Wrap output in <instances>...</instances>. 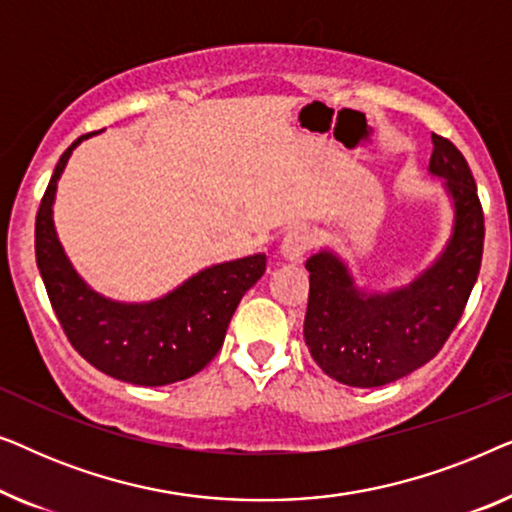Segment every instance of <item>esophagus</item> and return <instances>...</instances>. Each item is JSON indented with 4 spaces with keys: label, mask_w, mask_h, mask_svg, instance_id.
Returning <instances> with one entry per match:
<instances>
[{
    "label": "esophagus",
    "mask_w": 512,
    "mask_h": 512,
    "mask_svg": "<svg viewBox=\"0 0 512 512\" xmlns=\"http://www.w3.org/2000/svg\"><path fill=\"white\" fill-rule=\"evenodd\" d=\"M314 244V235L310 228H291L289 233L282 237V244H279V249H282V256L289 258V261H300L307 251L312 249Z\"/></svg>",
    "instance_id": "1"
}]
</instances>
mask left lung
<instances>
[{
  "instance_id": "left-lung-1",
  "label": "left lung",
  "mask_w": 512,
  "mask_h": 512,
  "mask_svg": "<svg viewBox=\"0 0 512 512\" xmlns=\"http://www.w3.org/2000/svg\"><path fill=\"white\" fill-rule=\"evenodd\" d=\"M429 172L445 179L454 207L440 256L408 286L387 293L356 286L331 249L307 258L310 298L305 345L328 377L347 387H382L422 368L440 352L464 314L482 263L485 216L466 158L450 139L431 135Z\"/></svg>"
}]
</instances>
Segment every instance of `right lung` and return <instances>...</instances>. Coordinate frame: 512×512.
Masks as SVG:
<instances>
[{
    "label": "right lung",
    "mask_w": 512,
    "mask_h": 512,
    "mask_svg": "<svg viewBox=\"0 0 512 512\" xmlns=\"http://www.w3.org/2000/svg\"><path fill=\"white\" fill-rule=\"evenodd\" d=\"M95 135V132H90ZM83 135L62 153L34 226L37 268L62 331L90 366L139 387H163L200 373L226 338L244 293L265 272V254L200 270L149 303L104 298L83 282L53 226L55 188Z\"/></svg>",
    "instance_id": "add662e5"
}]
</instances>
